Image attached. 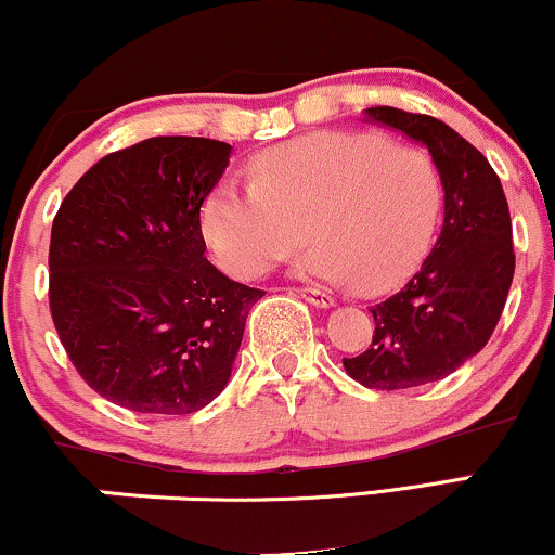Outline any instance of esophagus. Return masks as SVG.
Listing matches in <instances>:
<instances>
[{"label": "esophagus", "mask_w": 555, "mask_h": 555, "mask_svg": "<svg viewBox=\"0 0 555 555\" xmlns=\"http://www.w3.org/2000/svg\"><path fill=\"white\" fill-rule=\"evenodd\" d=\"M297 292L305 299H308L310 305H315V308H331V305H334V297H331L326 289H315V286H302V289H297Z\"/></svg>", "instance_id": "obj_1"}]
</instances>
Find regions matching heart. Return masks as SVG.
Segmentation results:
<instances>
[{"label":"heart","mask_w":555,"mask_h":555,"mask_svg":"<svg viewBox=\"0 0 555 555\" xmlns=\"http://www.w3.org/2000/svg\"><path fill=\"white\" fill-rule=\"evenodd\" d=\"M253 184L221 180L201 227L219 263L256 279L308 237L297 269L323 282L384 292L404 282L428 253L443 184L428 151L380 132H315L263 151Z\"/></svg>","instance_id":"heart-1"}]
</instances>
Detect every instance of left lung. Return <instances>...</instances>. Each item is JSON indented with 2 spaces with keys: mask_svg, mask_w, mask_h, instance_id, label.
Returning a JSON list of instances; mask_svg holds the SVG:
<instances>
[{
  "mask_svg": "<svg viewBox=\"0 0 555 555\" xmlns=\"http://www.w3.org/2000/svg\"><path fill=\"white\" fill-rule=\"evenodd\" d=\"M367 122L423 143L443 184L436 247L404 289L371 310L373 344L344 367L367 388L397 391L441 380L486 347L514 279L512 216L488 158L428 114L365 109Z\"/></svg>",
  "mask_w": 555,
  "mask_h": 555,
  "instance_id": "obj_1",
  "label": "left lung"
}]
</instances>
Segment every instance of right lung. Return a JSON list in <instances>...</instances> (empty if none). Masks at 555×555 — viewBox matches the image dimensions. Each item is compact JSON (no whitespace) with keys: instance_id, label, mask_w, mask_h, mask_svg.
Here are the masks:
<instances>
[{"instance_id":"1","label":"right lung","mask_w":555,"mask_h":555,"mask_svg":"<svg viewBox=\"0 0 555 555\" xmlns=\"http://www.w3.org/2000/svg\"><path fill=\"white\" fill-rule=\"evenodd\" d=\"M232 145L149 138L93 164L62 201L49 245L56 334L88 386L149 415L219 397L263 289L206 260L201 206Z\"/></svg>"}]
</instances>
